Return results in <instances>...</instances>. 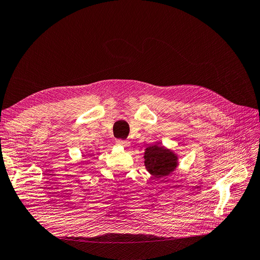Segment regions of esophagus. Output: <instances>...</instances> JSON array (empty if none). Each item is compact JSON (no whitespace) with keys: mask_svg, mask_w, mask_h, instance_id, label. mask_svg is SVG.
I'll return each mask as SVG.
<instances>
[{"mask_svg":"<svg viewBox=\"0 0 260 260\" xmlns=\"http://www.w3.org/2000/svg\"><path fill=\"white\" fill-rule=\"evenodd\" d=\"M117 144L120 145V146H128L129 142L125 140H117Z\"/></svg>","mask_w":260,"mask_h":260,"instance_id":"34e87169","label":"esophagus"}]
</instances>
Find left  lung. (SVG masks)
Segmentation results:
<instances>
[{"mask_svg":"<svg viewBox=\"0 0 260 260\" xmlns=\"http://www.w3.org/2000/svg\"><path fill=\"white\" fill-rule=\"evenodd\" d=\"M144 165L149 174L156 178L168 176L178 166V157L170 149L153 145L145 149Z\"/></svg>","mask_w":260,"mask_h":260,"instance_id":"obj_1","label":"left lung"}]
</instances>
